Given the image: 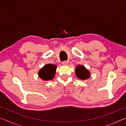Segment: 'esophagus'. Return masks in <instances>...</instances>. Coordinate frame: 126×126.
I'll return each mask as SVG.
<instances>
[{
    "label": "esophagus",
    "instance_id": "esophagus-1",
    "mask_svg": "<svg viewBox=\"0 0 126 126\" xmlns=\"http://www.w3.org/2000/svg\"><path fill=\"white\" fill-rule=\"evenodd\" d=\"M62 63H63V65H67L68 62L67 61H63V62H62Z\"/></svg>",
    "mask_w": 126,
    "mask_h": 126
}]
</instances>
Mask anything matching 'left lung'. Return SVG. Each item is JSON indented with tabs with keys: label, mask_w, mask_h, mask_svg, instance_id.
<instances>
[{
	"label": "left lung",
	"mask_w": 126,
	"mask_h": 126,
	"mask_svg": "<svg viewBox=\"0 0 126 126\" xmlns=\"http://www.w3.org/2000/svg\"><path fill=\"white\" fill-rule=\"evenodd\" d=\"M75 73L77 77L82 80L88 79L91 77V72L84 65H78L77 66Z\"/></svg>",
	"instance_id": "1"
}]
</instances>
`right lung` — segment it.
<instances>
[{
    "label": "right lung",
    "instance_id": "1",
    "mask_svg": "<svg viewBox=\"0 0 126 126\" xmlns=\"http://www.w3.org/2000/svg\"><path fill=\"white\" fill-rule=\"evenodd\" d=\"M57 65L48 64L43 67L38 72V76L43 80H50L54 77Z\"/></svg>",
    "mask_w": 126,
    "mask_h": 126
}]
</instances>
